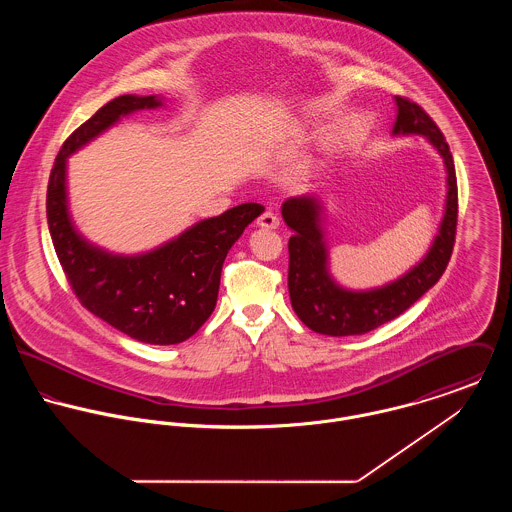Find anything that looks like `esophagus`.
<instances>
[{
  "label": "esophagus",
  "instance_id": "1",
  "mask_svg": "<svg viewBox=\"0 0 512 512\" xmlns=\"http://www.w3.org/2000/svg\"><path fill=\"white\" fill-rule=\"evenodd\" d=\"M256 224L260 226V228H266V230H274V228H278L280 226V219L272 213V211H266L260 219L256 220Z\"/></svg>",
  "mask_w": 512,
  "mask_h": 512
}]
</instances>
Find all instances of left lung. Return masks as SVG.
Masks as SVG:
<instances>
[{"label": "left lung", "mask_w": 512, "mask_h": 512, "mask_svg": "<svg viewBox=\"0 0 512 512\" xmlns=\"http://www.w3.org/2000/svg\"><path fill=\"white\" fill-rule=\"evenodd\" d=\"M392 136H424L443 157L447 171L445 211L428 254L398 280L365 292L339 286L329 274V254L323 234V207L315 197H292L282 205V217L293 230L288 242V288L293 311L315 333L329 337L363 335L398 317L414 305L441 274L453 252L457 228V179L449 146L436 122L416 102L396 96Z\"/></svg>", "instance_id": "obj_1"}]
</instances>
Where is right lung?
Returning <instances> with one entry per match:
<instances>
[{"mask_svg": "<svg viewBox=\"0 0 512 512\" xmlns=\"http://www.w3.org/2000/svg\"><path fill=\"white\" fill-rule=\"evenodd\" d=\"M159 96L124 94L104 104L67 138L49 177L47 220L55 252L78 301L96 317L149 345H177L211 317L232 244L264 211L244 203L201 220L177 238L136 256L106 252L74 228L67 201V157L120 118L159 108Z\"/></svg>", "mask_w": 512, "mask_h": 512, "instance_id": "add662e5", "label": "right lung"}]
</instances>
